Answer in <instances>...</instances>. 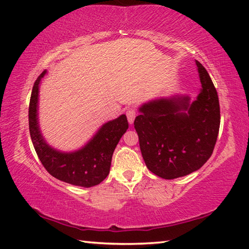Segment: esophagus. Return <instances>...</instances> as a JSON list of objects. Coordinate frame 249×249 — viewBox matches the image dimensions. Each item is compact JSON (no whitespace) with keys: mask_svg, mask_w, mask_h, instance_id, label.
I'll return each mask as SVG.
<instances>
[{"mask_svg":"<svg viewBox=\"0 0 249 249\" xmlns=\"http://www.w3.org/2000/svg\"><path fill=\"white\" fill-rule=\"evenodd\" d=\"M126 118H128V121L130 124H133V121L135 119V117H137V111H135V109L133 108H129L128 110H126Z\"/></svg>","mask_w":249,"mask_h":249,"instance_id":"1","label":"esophagus"}]
</instances>
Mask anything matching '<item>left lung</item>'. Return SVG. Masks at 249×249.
Here are the masks:
<instances>
[{"mask_svg":"<svg viewBox=\"0 0 249 249\" xmlns=\"http://www.w3.org/2000/svg\"><path fill=\"white\" fill-rule=\"evenodd\" d=\"M201 88L195 101L187 94L143 103L134 128L145 165L154 175L177 179L198 170L217 142L220 106L207 70L195 60Z\"/></svg>","mask_w":249,"mask_h":249,"instance_id":"8db88e82","label":"left lung"}]
</instances>
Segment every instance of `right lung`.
Listing matches in <instances>:
<instances>
[{
  "instance_id": "obj_1",
  "label": "right lung",
  "mask_w": 249,
  "mask_h": 249,
  "mask_svg": "<svg viewBox=\"0 0 249 249\" xmlns=\"http://www.w3.org/2000/svg\"><path fill=\"white\" fill-rule=\"evenodd\" d=\"M48 73L42 72L32 88L29 104V131L37 157L51 176L69 184L91 187L108 176L111 157L121 137L129 128L126 116L107 121L83 145L72 152H63L46 142L39 123V92L41 80Z\"/></svg>"
}]
</instances>
